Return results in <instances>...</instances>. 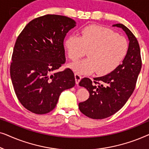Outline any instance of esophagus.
<instances>
[{"instance_id":"esophagus-1","label":"esophagus","mask_w":149,"mask_h":149,"mask_svg":"<svg viewBox=\"0 0 149 149\" xmlns=\"http://www.w3.org/2000/svg\"><path fill=\"white\" fill-rule=\"evenodd\" d=\"M74 77H75V81H76V84L78 85L79 81H80L81 78H82V77H81V75L78 72L74 73Z\"/></svg>"}]
</instances>
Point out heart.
Wrapping results in <instances>:
<instances>
[{"label":"heart","mask_w":149,"mask_h":149,"mask_svg":"<svg viewBox=\"0 0 149 149\" xmlns=\"http://www.w3.org/2000/svg\"><path fill=\"white\" fill-rule=\"evenodd\" d=\"M64 46L71 60L77 61L85 55L88 58L74 63L70 67L82 74L95 71L104 75L113 71L121 64L127 54L126 39L109 28L98 25L85 26L81 36H68Z\"/></svg>","instance_id":"heart-1"}]
</instances>
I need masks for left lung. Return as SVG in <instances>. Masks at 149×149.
Segmentation results:
<instances>
[{
  "instance_id": "1",
  "label": "left lung",
  "mask_w": 149,
  "mask_h": 149,
  "mask_svg": "<svg viewBox=\"0 0 149 149\" xmlns=\"http://www.w3.org/2000/svg\"><path fill=\"white\" fill-rule=\"evenodd\" d=\"M114 26L121 28L130 40L123 64L109 74L93 78V81L85 77L79 82V85L85 87L89 93V98L79 104V110L91 119H105L119 111L134 92L142 68L137 38L123 24Z\"/></svg>"
}]
</instances>
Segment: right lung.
I'll return each instance as SVG.
<instances>
[{
    "instance_id": "obj_1",
    "label": "right lung",
    "mask_w": 149,
    "mask_h": 149,
    "mask_svg": "<svg viewBox=\"0 0 149 149\" xmlns=\"http://www.w3.org/2000/svg\"><path fill=\"white\" fill-rule=\"evenodd\" d=\"M75 24L66 16L47 14L30 21L17 36L10 75L17 99L32 113H49L61 93L74 86L71 69L55 71L66 62L64 40Z\"/></svg>"
}]
</instances>
